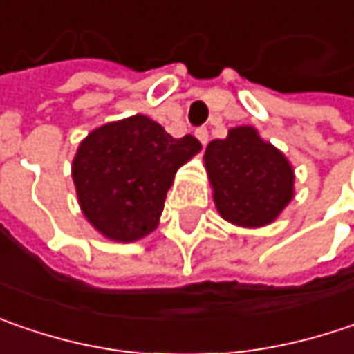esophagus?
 Wrapping results in <instances>:
<instances>
[{
  "label": "esophagus",
  "mask_w": 354,
  "mask_h": 354,
  "mask_svg": "<svg viewBox=\"0 0 354 354\" xmlns=\"http://www.w3.org/2000/svg\"><path fill=\"white\" fill-rule=\"evenodd\" d=\"M194 134H196V138H198V140H200V142H202V145L206 147V142H207V129H206V127H200V129H196V132H194Z\"/></svg>",
  "instance_id": "esophagus-1"
}]
</instances>
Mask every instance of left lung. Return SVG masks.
Returning <instances> with one entry per match:
<instances>
[{
    "mask_svg": "<svg viewBox=\"0 0 354 354\" xmlns=\"http://www.w3.org/2000/svg\"><path fill=\"white\" fill-rule=\"evenodd\" d=\"M214 202L223 220L259 227L271 223L293 198V170L283 154L252 127L212 140L204 156Z\"/></svg>",
    "mask_w": 354,
    "mask_h": 354,
    "instance_id": "obj_1",
    "label": "left lung"
}]
</instances>
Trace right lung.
<instances>
[{"instance_id":"right-lung-1","label":"right lung","mask_w":354,"mask_h":354,"mask_svg":"<svg viewBox=\"0 0 354 354\" xmlns=\"http://www.w3.org/2000/svg\"><path fill=\"white\" fill-rule=\"evenodd\" d=\"M200 148L192 134L174 138L145 115L93 131L73 160L86 220L116 241L148 236L158 225L176 170Z\"/></svg>"}]
</instances>
